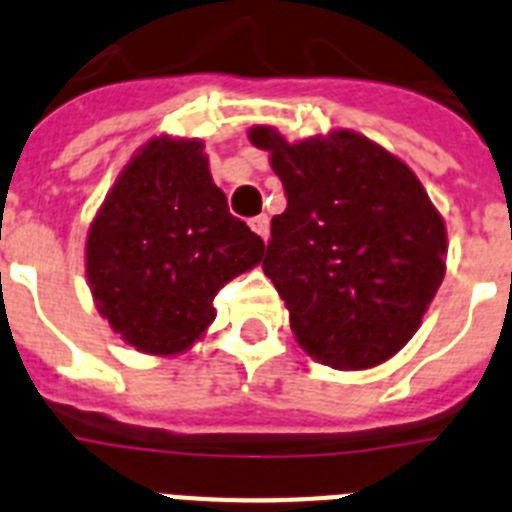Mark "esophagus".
<instances>
[{
  "label": "esophagus",
  "mask_w": 512,
  "mask_h": 512,
  "mask_svg": "<svg viewBox=\"0 0 512 512\" xmlns=\"http://www.w3.org/2000/svg\"><path fill=\"white\" fill-rule=\"evenodd\" d=\"M250 226H252V231H255L257 237L268 239V234H270V221H268V216H257V219L250 221Z\"/></svg>",
  "instance_id": "34e87169"
}]
</instances>
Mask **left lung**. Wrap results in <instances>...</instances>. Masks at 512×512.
<instances>
[{"instance_id":"8db88e82","label":"left lung","mask_w":512,"mask_h":512,"mask_svg":"<svg viewBox=\"0 0 512 512\" xmlns=\"http://www.w3.org/2000/svg\"><path fill=\"white\" fill-rule=\"evenodd\" d=\"M288 206L262 270L304 353L340 371L381 366L412 340L446 275L448 234L415 172L363 133L286 141L252 126Z\"/></svg>"}]
</instances>
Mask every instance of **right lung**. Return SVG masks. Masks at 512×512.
Instances as JSON below:
<instances>
[{
	"label": "right lung",
	"mask_w": 512,
	"mask_h": 512,
	"mask_svg": "<svg viewBox=\"0 0 512 512\" xmlns=\"http://www.w3.org/2000/svg\"><path fill=\"white\" fill-rule=\"evenodd\" d=\"M201 139L159 133L115 177L84 242L92 301L146 355L185 353L216 319L213 296L260 265L265 244L234 219Z\"/></svg>",
	"instance_id": "add662e5"
}]
</instances>
